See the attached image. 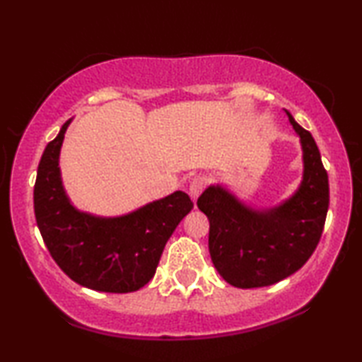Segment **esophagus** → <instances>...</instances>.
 Returning a JSON list of instances; mask_svg holds the SVG:
<instances>
[{
	"label": "esophagus",
	"mask_w": 362,
	"mask_h": 362,
	"mask_svg": "<svg viewBox=\"0 0 362 362\" xmlns=\"http://www.w3.org/2000/svg\"><path fill=\"white\" fill-rule=\"evenodd\" d=\"M204 187H206V180H204V177H201V176L194 177V180L189 182V194H191L192 199H197L201 192L204 191Z\"/></svg>",
	"instance_id": "obj_1"
}]
</instances>
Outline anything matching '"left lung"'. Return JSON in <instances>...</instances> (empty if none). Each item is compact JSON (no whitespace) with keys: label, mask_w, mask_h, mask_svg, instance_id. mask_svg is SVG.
<instances>
[{"label":"left lung","mask_w":362,"mask_h":362,"mask_svg":"<svg viewBox=\"0 0 362 362\" xmlns=\"http://www.w3.org/2000/svg\"><path fill=\"white\" fill-rule=\"evenodd\" d=\"M303 150V181L281 204L255 211L222 186H209L197 207L209 219V254L216 270L237 288H259L286 279L306 264L323 232L329 206L328 173L310 132L295 118Z\"/></svg>","instance_id":"obj_1"}]
</instances>
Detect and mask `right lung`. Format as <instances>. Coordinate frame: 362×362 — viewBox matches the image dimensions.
Here are the masks:
<instances>
[{"label":"right lung","instance_id":"1","mask_svg":"<svg viewBox=\"0 0 362 362\" xmlns=\"http://www.w3.org/2000/svg\"><path fill=\"white\" fill-rule=\"evenodd\" d=\"M71 120L47 143L34 185V214L49 254L76 284L107 293L140 290L155 275L163 249L192 209L182 191L130 214L97 217L72 206L64 191L59 155Z\"/></svg>","mask_w":362,"mask_h":362}]
</instances>
